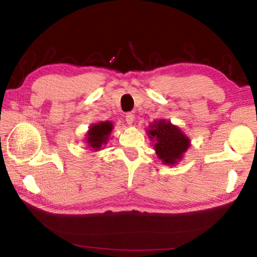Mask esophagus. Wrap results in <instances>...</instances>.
I'll return each instance as SVG.
<instances>
[{"instance_id": "34e87169", "label": "esophagus", "mask_w": 257, "mask_h": 257, "mask_svg": "<svg viewBox=\"0 0 257 257\" xmlns=\"http://www.w3.org/2000/svg\"><path fill=\"white\" fill-rule=\"evenodd\" d=\"M134 120H135V115L133 114V113H128V114L125 115V122H127L128 124H133Z\"/></svg>"}]
</instances>
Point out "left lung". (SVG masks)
<instances>
[{
	"mask_svg": "<svg viewBox=\"0 0 257 257\" xmlns=\"http://www.w3.org/2000/svg\"><path fill=\"white\" fill-rule=\"evenodd\" d=\"M154 143V151L165 165H176L184 158L190 146V139L176 124L165 119L155 120L146 130Z\"/></svg>",
	"mask_w": 257,
	"mask_h": 257,
	"instance_id": "obj_1",
	"label": "left lung"
}]
</instances>
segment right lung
<instances>
[{
  "label": "right lung",
  "mask_w": 257,
  "mask_h": 257,
  "mask_svg": "<svg viewBox=\"0 0 257 257\" xmlns=\"http://www.w3.org/2000/svg\"><path fill=\"white\" fill-rule=\"evenodd\" d=\"M112 130L113 123L111 121H101V122L92 124L85 135L86 146L92 152L101 151L110 141Z\"/></svg>",
  "instance_id": "add662e5"
}]
</instances>
